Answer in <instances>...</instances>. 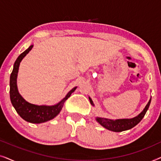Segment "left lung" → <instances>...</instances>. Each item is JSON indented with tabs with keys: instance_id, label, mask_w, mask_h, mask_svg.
<instances>
[{
	"instance_id": "8db88e82",
	"label": "left lung",
	"mask_w": 161,
	"mask_h": 161,
	"mask_svg": "<svg viewBox=\"0 0 161 161\" xmlns=\"http://www.w3.org/2000/svg\"><path fill=\"white\" fill-rule=\"evenodd\" d=\"M90 103H91L92 105H94L93 101L90 97H89ZM151 99H149L148 103H147L146 106L144 108V110L141 112V113L138 114V116H135V117L132 119H106L103 117H96V121L100 125H102L103 127H104L105 128L111 131L114 132H122L125 130H130L133 128V127H135L136 125H138L139 123L145 114H146L147 110H148L149 105H150L151 103Z\"/></svg>"
}]
</instances>
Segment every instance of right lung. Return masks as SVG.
Listing matches in <instances>:
<instances>
[{"label":"right lung","mask_w":161,"mask_h":161,"mask_svg":"<svg viewBox=\"0 0 161 161\" xmlns=\"http://www.w3.org/2000/svg\"><path fill=\"white\" fill-rule=\"evenodd\" d=\"M34 45H31L27 50H25L23 53H21L17 58L14 64V67L12 74L10 75V100L12 104L16 110L17 113L26 122L39 124L47 121L51 120L56 117L62 109L65 101L69 97L72 92L77 89V86L68 92L64 98H63L60 102L54 105H37L28 103L24 99L19 93L17 85V73H18L19 64L24 57L27 55Z\"/></svg>","instance_id":"add662e5"}]
</instances>
